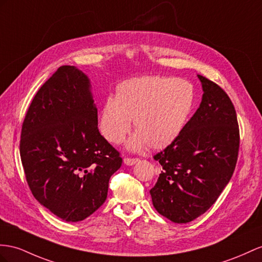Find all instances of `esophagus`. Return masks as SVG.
Wrapping results in <instances>:
<instances>
[{
    "label": "esophagus",
    "mask_w": 262,
    "mask_h": 262,
    "mask_svg": "<svg viewBox=\"0 0 262 262\" xmlns=\"http://www.w3.org/2000/svg\"><path fill=\"white\" fill-rule=\"evenodd\" d=\"M139 162L138 158H124V164L127 166H133Z\"/></svg>",
    "instance_id": "esophagus-1"
}]
</instances>
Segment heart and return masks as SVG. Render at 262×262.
<instances>
[{
	"mask_svg": "<svg viewBox=\"0 0 262 262\" xmlns=\"http://www.w3.org/2000/svg\"><path fill=\"white\" fill-rule=\"evenodd\" d=\"M196 92L185 79L144 76L126 79L107 97L99 112L98 127L112 144L122 142L132 127L137 132L127 143L130 150L165 148L178 138L188 122Z\"/></svg>",
	"mask_w": 262,
	"mask_h": 262,
	"instance_id": "b5f03b06",
	"label": "heart"
}]
</instances>
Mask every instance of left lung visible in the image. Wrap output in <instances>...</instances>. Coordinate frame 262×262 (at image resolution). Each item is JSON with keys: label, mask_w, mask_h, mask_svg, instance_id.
I'll return each instance as SVG.
<instances>
[{"label": "left lung", "mask_w": 262, "mask_h": 262, "mask_svg": "<svg viewBox=\"0 0 262 262\" xmlns=\"http://www.w3.org/2000/svg\"><path fill=\"white\" fill-rule=\"evenodd\" d=\"M203 98L183 133L154 156L162 165L150 189L155 209L172 223L187 224L206 212L229 183L239 150L237 115L225 91L197 75Z\"/></svg>", "instance_id": "1"}]
</instances>
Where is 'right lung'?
I'll return each mask as SVG.
<instances>
[{"label": "right lung", "instance_id": "obj_1", "mask_svg": "<svg viewBox=\"0 0 262 262\" xmlns=\"http://www.w3.org/2000/svg\"><path fill=\"white\" fill-rule=\"evenodd\" d=\"M19 152L33 196L69 223L105 203L110 178L123 163L98 130L89 76L70 65L59 67L32 100Z\"/></svg>", "mask_w": 262, "mask_h": 262}]
</instances>
